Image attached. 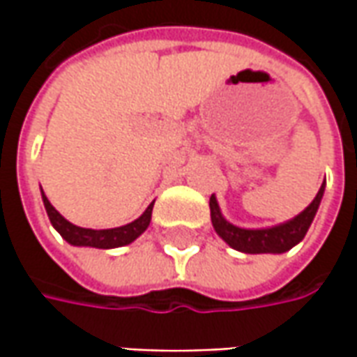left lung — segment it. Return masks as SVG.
I'll list each match as a JSON object with an SVG mask.
<instances>
[{"label": "left lung", "mask_w": 357, "mask_h": 357, "mask_svg": "<svg viewBox=\"0 0 357 357\" xmlns=\"http://www.w3.org/2000/svg\"><path fill=\"white\" fill-rule=\"evenodd\" d=\"M324 190H326V181L320 186L316 199L310 202L308 206L302 213L294 216L292 220H286L282 225L268 228H240L232 222H228L227 218L220 213L218 200L216 197H211V220L216 230V234L227 242L230 248L238 250L244 254H282L288 252L290 248H294L298 242H302L310 225L314 220V216L320 208Z\"/></svg>", "instance_id": "left-lung-1"}]
</instances>
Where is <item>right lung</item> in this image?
I'll return each instance as SVG.
<instances>
[{
    "label": "right lung",
    "mask_w": 357,
    "mask_h": 357,
    "mask_svg": "<svg viewBox=\"0 0 357 357\" xmlns=\"http://www.w3.org/2000/svg\"><path fill=\"white\" fill-rule=\"evenodd\" d=\"M41 199H43V204H45V211H47V216L53 228L71 246H91V248H103V250L127 246L132 240L139 238L144 230L149 228V225H151V214H153V204H155V202H151L146 206V211L137 220H132V222L125 225V227L93 230V228L77 227L73 222H69L67 218H63L61 214L55 211V206L49 202L43 190H41Z\"/></svg>",
    "instance_id": "add662e5"
}]
</instances>
